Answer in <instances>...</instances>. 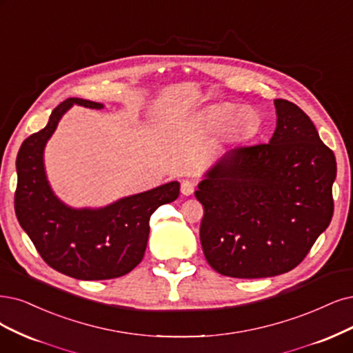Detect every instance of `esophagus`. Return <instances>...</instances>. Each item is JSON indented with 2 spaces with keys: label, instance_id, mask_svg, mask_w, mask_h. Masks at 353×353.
<instances>
[{
  "label": "esophagus",
  "instance_id": "obj_1",
  "mask_svg": "<svg viewBox=\"0 0 353 353\" xmlns=\"http://www.w3.org/2000/svg\"><path fill=\"white\" fill-rule=\"evenodd\" d=\"M194 188H196V185H194V181L183 180V181H181L180 192L183 193L185 196H190V194H193V192H194Z\"/></svg>",
  "mask_w": 353,
  "mask_h": 353
}]
</instances>
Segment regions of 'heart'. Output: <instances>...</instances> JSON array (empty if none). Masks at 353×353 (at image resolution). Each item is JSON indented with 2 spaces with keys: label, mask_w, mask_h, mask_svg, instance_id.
<instances>
[{
  "label": "heart",
  "mask_w": 353,
  "mask_h": 353,
  "mask_svg": "<svg viewBox=\"0 0 353 353\" xmlns=\"http://www.w3.org/2000/svg\"><path fill=\"white\" fill-rule=\"evenodd\" d=\"M254 110L249 106L237 108L232 103L214 104L206 110V122L212 129L224 128L225 134L231 138L250 135L253 126Z\"/></svg>",
  "instance_id": "heart-1"
}]
</instances>
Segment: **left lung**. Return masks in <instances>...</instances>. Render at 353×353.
Segmentation results:
<instances>
[{
	"label": "left lung",
	"mask_w": 353,
	"mask_h": 353,
	"mask_svg": "<svg viewBox=\"0 0 353 353\" xmlns=\"http://www.w3.org/2000/svg\"><path fill=\"white\" fill-rule=\"evenodd\" d=\"M269 143L230 150L198 185L201 244L214 270L268 278L303 262L333 216L336 159L296 104L276 99Z\"/></svg>",
	"instance_id": "left-lung-1"
}]
</instances>
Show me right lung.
<instances>
[{
	"mask_svg": "<svg viewBox=\"0 0 353 353\" xmlns=\"http://www.w3.org/2000/svg\"><path fill=\"white\" fill-rule=\"evenodd\" d=\"M72 104L103 108L101 103L67 99L54 109L42 130L24 139L16 161V215L50 268L83 281L119 278L139 265L147 249L152 212L176 201L180 185L170 181L99 210H74L61 202L46 179L43 150Z\"/></svg>",
	"mask_w": 353,
	"mask_h": 353,
	"instance_id": "1",
	"label": "right lung"
}]
</instances>
